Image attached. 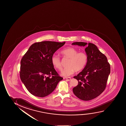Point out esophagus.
<instances>
[{"label": "esophagus", "mask_w": 126, "mask_h": 126, "mask_svg": "<svg viewBox=\"0 0 126 126\" xmlns=\"http://www.w3.org/2000/svg\"><path fill=\"white\" fill-rule=\"evenodd\" d=\"M66 79L67 80L70 81L71 79V77H67L66 78Z\"/></svg>", "instance_id": "1"}]
</instances>
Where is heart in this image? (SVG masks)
I'll return each instance as SVG.
<instances>
[{"label": "heart", "instance_id": "1", "mask_svg": "<svg viewBox=\"0 0 126 126\" xmlns=\"http://www.w3.org/2000/svg\"><path fill=\"white\" fill-rule=\"evenodd\" d=\"M79 52L77 49L72 47H67L60 52V54L64 58L69 59L66 67L63 69L61 75L68 77L74 73L79 72L85 68L88 62V55L84 52ZM51 62L54 67L58 70L62 68V64L59 56L53 55L51 58Z\"/></svg>", "mask_w": 126, "mask_h": 126}]
</instances>
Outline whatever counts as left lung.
Here are the masks:
<instances>
[{
	"instance_id": "1",
	"label": "left lung",
	"mask_w": 126,
	"mask_h": 126,
	"mask_svg": "<svg viewBox=\"0 0 126 126\" xmlns=\"http://www.w3.org/2000/svg\"><path fill=\"white\" fill-rule=\"evenodd\" d=\"M72 45L86 47L85 51L88 55V62L81 72L74 78L78 81V85L73 89L74 95L84 101L95 98L104 91L110 67L105 55L95 44L76 42Z\"/></svg>"
}]
</instances>
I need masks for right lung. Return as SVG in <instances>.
<instances>
[{
    "label": "right lung",
    "mask_w": 126,
    "mask_h": 126,
    "mask_svg": "<svg viewBox=\"0 0 126 126\" xmlns=\"http://www.w3.org/2000/svg\"><path fill=\"white\" fill-rule=\"evenodd\" d=\"M65 42L45 41L31 46L21 61L20 77L29 92L38 97L50 94L63 78L60 77L51 58Z\"/></svg>",
    "instance_id": "obj_1"
}]
</instances>
